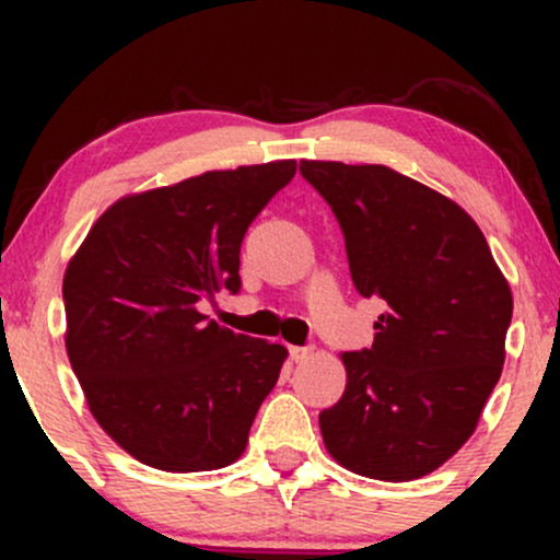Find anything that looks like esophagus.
<instances>
[{"label": "esophagus", "instance_id": "esophagus-1", "mask_svg": "<svg viewBox=\"0 0 560 560\" xmlns=\"http://www.w3.org/2000/svg\"><path fill=\"white\" fill-rule=\"evenodd\" d=\"M311 352H313V347H298V345L289 347V358H292L294 363H302L307 355H311Z\"/></svg>", "mask_w": 560, "mask_h": 560}]
</instances>
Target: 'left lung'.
Returning a JSON list of instances; mask_svg holds the SVG:
<instances>
[{
	"instance_id": "obj_1",
	"label": "left lung",
	"mask_w": 560,
	"mask_h": 560,
	"mask_svg": "<svg viewBox=\"0 0 560 560\" xmlns=\"http://www.w3.org/2000/svg\"><path fill=\"white\" fill-rule=\"evenodd\" d=\"M345 236L352 284L382 298L374 345L345 352L347 387L320 410L324 445L361 477L432 474L474 434L498 384L511 287L474 218L387 165L302 160Z\"/></svg>"
}]
</instances>
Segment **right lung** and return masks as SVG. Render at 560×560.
I'll return each mask as SVG.
<instances>
[{
	"label": "right lung",
	"mask_w": 560,
	"mask_h": 560,
	"mask_svg": "<svg viewBox=\"0 0 560 560\" xmlns=\"http://www.w3.org/2000/svg\"><path fill=\"white\" fill-rule=\"evenodd\" d=\"M294 171L242 165L118 199L68 262L73 374L96 423L144 466L213 471L244 453L287 350L223 329L199 302L240 292L244 234Z\"/></svg>",
	"instance_id": "add662e5"
}]
</instances>
